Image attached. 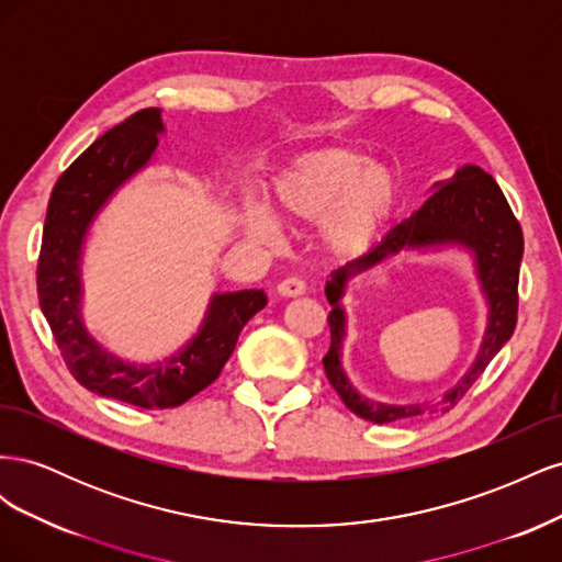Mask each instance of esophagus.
<instances>
[{
    "label": "esophagus",
    "instance_id": "esophagus-1",
    "mask_svg": "<svg viewBox=\"0 0 562 562\" xmlns=\"http://www.w3.org/2000/svg\"><path fill=\"white\" fill-rule=\"evenodd\" d=\"M277 291L281 297H297V295L307 293V283H304V279H300V277H291V279H283L277 285Z\"/></svg>",
    "mask_w": 562,
    "mask_h": 562
}]
</instances>
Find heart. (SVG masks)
I'll return each mask as SVG.
<instances>
[{"label": "heart", "instance_id": "obj_1", "mask_svg": "<svg viewBox=\"0 0 562 562\" xmlns=\"http://www.w3.org/2000/svg\"><path fill=\"white\" fill-rule=\"evenodd\" d=\"M398 173L389 164L368 161L347 147H323L300 155L271 187L277 213L293 225L321 220V239L337 258L363 252L398 203ZM255 241L274 244L277 227L262 209L246 213Z\"/></svg>", "mask_w": 562, "mask_h": 562}]
</instances>
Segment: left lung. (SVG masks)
I'll use <instances>...</instances> for the list:
<instances>
[{
    "instance_id": "obj_1",
    "label": "left lung",
    "mask_w": 562,
    "mask_h": 562,
    "mask_svg": "<svg viewBox=\"0 0 562 562\" xmlns=\"http://www.w3.org/2000/svg\"><path fill=\"white\" fill-rule=\"evenodd\" d=\"M434 187L436 192L422 203L419 211L391 229L382 244L370 252L333 271L330 281L326 283V297L333 310L328 314L330 349L323 356V368H326L328 382L349 411L372 424H389L419 417L424 413L450 411L471 389V384L483 375V370L495 359V353L508 342L518 321L522 229L499 184L483 168L467 164L459 168L452 180L436 182ZM438 245H462L474 252L476 273L488 300V328L482 351L468 375L449 392L443 402L434 406H389L368 402L350 386L341 370V339L346 334L341 297L346 283L349 278L379 263L389 254Z\"/></svg>"
}]
</instances>
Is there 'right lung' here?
I'll list each match as a JSON object with an SVG mask.
<instances>
[{
    "label": "right lung",
    "mask_w": 562,
    "mask_h": 562,
    "mask_svg": "<svg viewBox=\"0 0 562 562\" xmlns=\"http://www.w3.org/2000/svg\"><path fill=\"white\" fill-rule=\"evenodd\" d=\"M164 133L161 110L131 114L83 151L58 178L48 199L37 262L40 307L72 378L98 396L138 407H178L213 384L265 291L215 293L199 333L176 356L135 366L100 347L81 321V250L98 211L145 168Z\"/></svg>",
    "instance_id": "right-lung-1"
}]
</instances>
